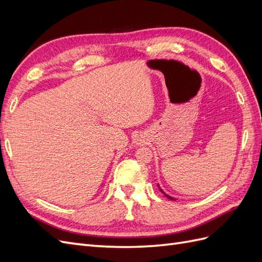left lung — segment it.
<instances>
[{
  "mask_svg": "<svg viewBox=\"0 0 262 262\" xmlns=\"http://www.w3.org/2000/svg\"><path fill=\"white\" fill-rule=\"evenodd\" d=\"M157 187H158V189H160V191H162V193H164V195H165V196H167L169 200H176V198H172V196L168 195V194H167V193H166V192H164V190H163V189H162V188L160 187V185H158V184H157Z\"/></svg>",
  "mask_w": 262,
  "mask_h": 262,
  "instance_id": "left-lung-1",
  "label": "left lung"
}]
</instances>
